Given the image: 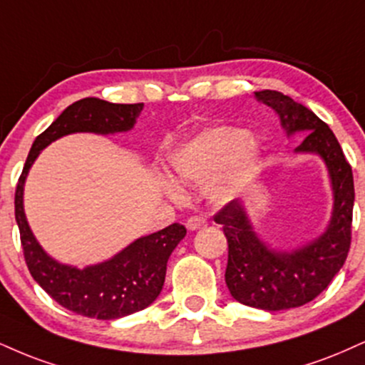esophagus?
Instances as JSON below:
<instances>
[{
  "label": "esophagus",
  "instance_id": "esophagus-1",
  "mask_svg": "<svg viewBox=\"0 0 365 365\" xmlns=\"http://www.w3.org/2000/svg\"><path fill=\"white\" fill-rule=\"evenodd\" d=\"M187 230L190 231H197V230H202V227L207 226V219L202 217V216H192L187 219Z\"/></svg>",
  "mask_w": 365,
  "mask_h": 365
}]
</instances>
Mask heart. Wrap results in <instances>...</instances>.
Segmentation results:
<instances>
[{
    "label": "heart",
    "instance_id": "b5f03b06",
    "mask_svg": "<svg viewBox=\"0 0 365 365\" xmlns=\"http://www.w3.org/2000/svg\"><path fill=\"white\" fill-rule=\"evenodd\" d=\"M247 133L230 127L209 129L195 135L171 155V165L178 178L204 183L228 168L210 185L214 200L226 202L238 195L257 171V155L243 151Z\"/></svg>",
    "mask_w": 365,
    "mask_h": 365
}]
</instances>
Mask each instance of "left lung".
<instances>
[{
  "instance_id": "obj_1",
  "label": "left lung",
  "mask_w": 365,
  "mask_h": 365,
  "mask_svg": "<svg viewBox=\"0 0 365 365\" xmlns=\"http://www.w3.org/2000/svg\"><path fill=\"white\" fill-rule=\"evenodd\" d=\"M279 113L287 135L308 133L296 151L318 153L330 171L333 216L324 235L292 253H277L262 243L250 225L245 205L231 200L214 214L227 240L226 285L231 296L252 308H299L330 285L344 267L352 240L354 175L340 144L319 117L291 96L275 90L255 91Z\"/></svg>"
}]
</instances>
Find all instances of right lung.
Listing matches in <instances>:
<instances>
[{"label":"right lung","instance_id":"1","mask_svg":"<svg viewBox=\"0 0 365 365\" xmlns=\"http://www.w3.org/2000/svg\"><path fill=\"white\" fill-rule=\"evenodd\" d=\"M140 110L143 103H110L100 98H83L69 105L34 140L16 183L15 219L30 275L57 304L86 318L117 319L148 308L163 289L166 263L187 235L185 226L175 222L143 236L112 260L83 270L61 265L43 252L30 231L24 212V183L35 158L52 140L71 133L110 134L129 130Z\"/></svg>","mask_w":365,"mask_h":365}]
</instances>
